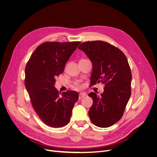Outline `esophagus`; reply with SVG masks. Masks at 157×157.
Returning <instances> with one entry per match:
<instances>
[{"instance_id": "esophagus-1", "label": "esophagus", "mask_w": 157, "mask_h": 157, "mask_svg": "<svg viewBox=\"0 0 157 157\" xmlns=\"http://www.w3.org/2000/svg\"><path fill=\"white\" fill-rule=\"evenodd\" d=\"M86 96V94L85 93H80L79 95V99L80 100V99H81L82 98H83V97H85Z\"/></svg>"}]
</instances>
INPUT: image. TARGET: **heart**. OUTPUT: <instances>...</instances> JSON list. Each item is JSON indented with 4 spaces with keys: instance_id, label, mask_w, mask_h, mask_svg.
Here are the masks:
<instances>
[{
    "instance_id": "obj_1",
    "label": "heart",
    "mask_w": 157,
    "mask_h": 157,
    "mask_svg": "<svg viewBox=\"0 0 157 157\" xmlns=\"http://www.w3.org/2000/svg\"><path fill=\"white\" fill-rule=\"evenodd\" d=\"M81 60H82V59H81Z\"/></svg>"
}]
</instances>
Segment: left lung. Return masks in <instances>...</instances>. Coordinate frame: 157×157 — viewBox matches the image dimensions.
Wrapping results in <instances>:
<instances>
[{
    "mask_svg": "<svg viewBox=\"0 0 157 157\" xmlns=\"http://www.w3.org/2000/svg\"><path fill=\"white\" fill-rule=\"evenodd\" d=\"M79 49L91 60V85H105L100 96L91 92L93 103L88 113L90 120L100 128H109L118 122L131 95L132 75L128 59L118 48L103 41H86Z\"/></svg>",
    "mask_w": 157,
    "mask_h": 157,
    "instance_id": "obj_1",
    "label": "left lung"
}]
</instances>
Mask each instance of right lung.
Here are the masks:
<instances>
[{"mask_svg": "<svg viewBox=\"0 0 157 157\" xmlns=\"http://www.w3.org/2000/svg\"><path fill=\"white\" fill-rule=\"evenodd\" d=\"M80 41L45 42L34 51L25 68V86L36 113L47 126L60 128L69 122L79 95L67 91L61 95L55 88L56 78Z\"/></svg>", "mask_w": 157, "mask_h": 157, "instance_id": "add662e5", "label": "right lung"}]
</instances>
